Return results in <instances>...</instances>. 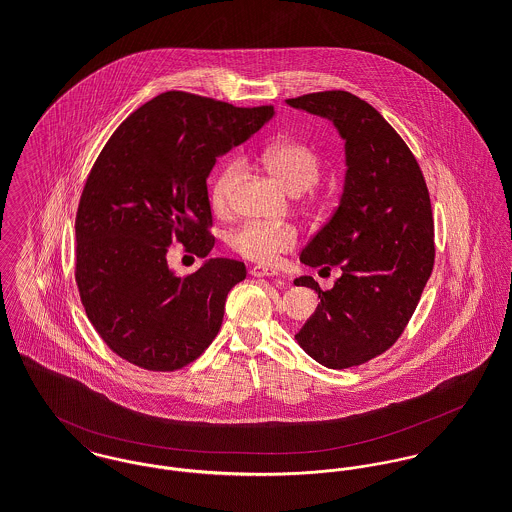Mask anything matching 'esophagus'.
<instances>
[{"mask_svg": "<svg viewBox=\"0 0 512 512\" xmlns=\"http://www.w3.org/2000/svg\"><path fill=\"white\" fill-rule=\"evenodd\" d=\"M250 274L254 276V278H266V276H278V272L274 270V268H268V266H262V264H258V266H252L250 268Z\"/></svg>", "mask_w": 512, "mask_h": 512, "instance_id": "1", "label": "esophagus"}]
</instances>
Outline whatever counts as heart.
I'll return each mask as SVG.
<instances>
[{"label":"heart","instance_id":"b5f03b06","mask_svg":"<svg viewBox=\"0 0 512 512\" xmlns=\"http://www.w3.org/2000/svg\"><path fill=\"white\" fill-rule=\"evenodd\" d=\"M262 159L268 171L290 191L303 193L317 185L321 177V163L317 153L301 142L282 140L266 147ZM244 171V163L238 157L228 159L215 175L209 191L211 207L217 215H224L230 207V195ZM230 248L252 262L268 264L278 254L290 252L297 244V232L290 224H260L248 222L234 230L228 240Z\"/></svg>","mask_w":512,"mask_h":512}]
</instances>
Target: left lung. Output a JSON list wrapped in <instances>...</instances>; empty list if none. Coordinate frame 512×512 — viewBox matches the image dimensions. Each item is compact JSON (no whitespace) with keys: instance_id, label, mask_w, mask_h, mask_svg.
<instances>
[{"instance_id":"8db88e82","label":"left lung","mask_w":512,"mask_h":512,"mask_svg":"<svg viewBox=\"0 0 512 512\" xmlns=\"http://www.w3.org/2000/svg\"><path fill=\"white\" fill-rule=\"evenodd\" d=\"M288 104L331 120L347 157L341 203L299 256L305 266L343 274L327 292L311 276L295 280L321 299L295 339L327 368L363 365L398 341L432 276L426 179L406 142L359 96L325 90Z\"/></svg>"}]
</instances>
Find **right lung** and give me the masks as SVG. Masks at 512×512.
<instances>
[{
    "mask_svg": "<svg viewBox=\"0 0 512 512\" xmlns=\"http://www.w3.org/2000/svg\"><path fill=\"white\" fill-rule=\"evenodd\" d=\"M274 116L171 90L132 112L110 136L76 211L74 280L102 341L132 365L173 372L199 359L219 333L244 262L211 258L177 278L173 242L205 258L213 246L207 177L217 157Z\"/></svg>",
    "mask_w": 512,
    "mask_h": 512,
    "instance_id": "obj_1",
    "label": "right lung"
}]
</instances>
